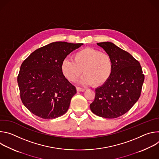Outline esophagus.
<instances>
[{"mask_svg": "<svg viewBox=\"0 0 159 159\" xmlns=\"http://www.w3.org/2000/svg\"><path fill=\"white\" fill-rule=\"evenodd\" d=\"M76 89H77V90L78 92H84L85 90V89L81 88V87H77Z\"/></svg>", "mask_w": 159, "mask_h": 159, "instance_id": "1", "label": "esophagus"}]
</instances>
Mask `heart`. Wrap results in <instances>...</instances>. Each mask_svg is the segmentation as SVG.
Masks as SVG:
<instances>
[{"instance_id": "heart-1", "label": "heart", "mask_w": 159, "mask_h": 159, "mask_svg": "<svg viewBox=\"0 0 159 159\" xmlns=\"http://www.w3.org/2000/svg\"><path fill=\"white\" fill-rule=\"evenodd\" d=\"M113 69L111 56L93 48H85L73 55V60L64 59L61 63V71L71 82H76L83 71L82 83L94 87L104 85L109 79Z\"/></svg>"}]
</instances>
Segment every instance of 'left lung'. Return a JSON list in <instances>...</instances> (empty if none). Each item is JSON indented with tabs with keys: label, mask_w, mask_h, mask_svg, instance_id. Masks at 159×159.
Listing matches in <instances>:
<instances>
[{
	"label": "left lung",
	"mask_w": 159,
	"mask_h": 159,
	"mask_svg": "<svg viewBox=\"0 0 159 159\" xmlns=\"http://www.w3.org/2000/svg\"><path fill=\"white\" fill-rule=\"evenodd\" d=\"M97 44L111 56L113 69L107 82L95 89V99L90 108L97 116L116 118L139 100L145 77L139 61L129 53L111 42Z\"/></svg>",
	"instance_id": "8db88e82"
}]
</instances>
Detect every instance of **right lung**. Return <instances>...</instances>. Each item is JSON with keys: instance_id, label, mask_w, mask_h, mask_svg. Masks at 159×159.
<instances>
[{"instance_id": "1", "label": "right lung", "mask_w": 159, "mask_h": 159, "mask_svg": "<svg viewBox=\"0 0 159 159\" xmlns=\"http://www.w3.org/2000/svg\"><path fill=\"white\" fill-rule=\"evenodd\" d=\"M82 44L53 42L36 50L22 62L17 76L20 96L33 114L54 119L67 111L77 90L62 74L61 63Z\"/></svg>"}]
</instances>
